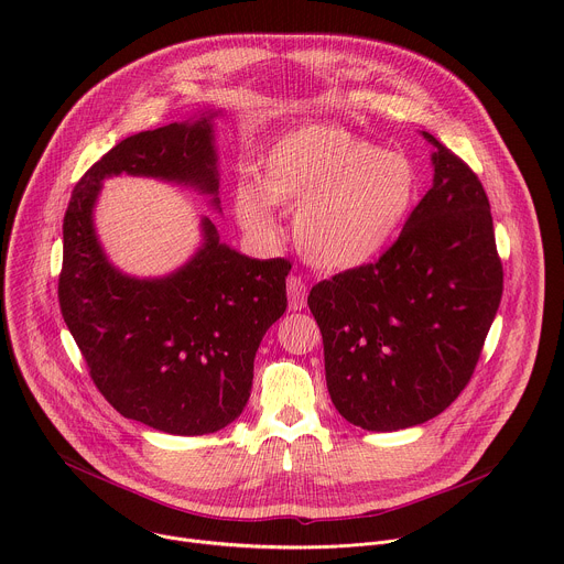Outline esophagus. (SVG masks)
Wrapping results in <instances>:
<instances>
[{
  "mask_svg": "<svg viewBox=\"0 0 564 564\" xmlns=\"http://www.w3.org/2000/svg\"><path fill=\"white\" fill-rule=\"evenodd\" d=\"M288 299H290V310H303L307 301V285L299 276H288Z\"/></svg>",
  "mask_w": 564,
  "mask_h": 564,
  "instance_id": "1",
  "label": "esophagus"
}]
</instances>
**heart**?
Masks as SVG:
<instances>
[{
  "label": "heart",
  "mask_w": 564,
  "mask_h": 564,
  "mask_svg": "<svg viewBox=\"0 0 564 564\" xmlns=\"http://www.w3.org/2000/svg\"><path fill=\"white\" fill-rule=\"evenodd\" d=\"M420 196L413 160L337 124H305L276 138L261 178L238 183L234 214L250 236L274 240V207H294V243L321 270L372 263L404 227Z\"/></svg>",
  "instance_id": "1"
}]
</instances>
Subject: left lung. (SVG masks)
Listing matches in <instances>:
<instances>
[{
  "mask_svg": "<svg viewBox=\"0 0 564 564\" xmlns=\"http://www.w3.org/2000/svg\"><path fill=\"white\" fill-rule=\"evenodd\" d=\"M422 135L435 147L433 187L394 246L307 296L333 404L375 433L424 424L453 404L502 299L487 192L464 160Z\"/></svg>",
  "mask_w": 564,
  "mask_h": 564,
  "instance_id": "8db88e82",
  "label": "left lung"
}]
</instances>
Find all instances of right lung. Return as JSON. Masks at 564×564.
<instances>
[{"label": "right lung", "instance_id": "obj_1", "mask_svg": "<svg viewBox=\"0 0 564 564\" xmlns=\"http://www.w3.org/2000/svg\"><path fill=\"white\" fill-rule=\"evenodd\" d=\"M200 116L118 142L79 178L64 214L59 307L89 375L127 420L170 435H207L243 413L263 335L288 307L285 259H250L203 216L196 254L165 276L118 270L96 231L107 178L127 174L218 200L214 118Z\"/></svg>", "mask_w": 564, "mask_h": 564}]
</instances>
